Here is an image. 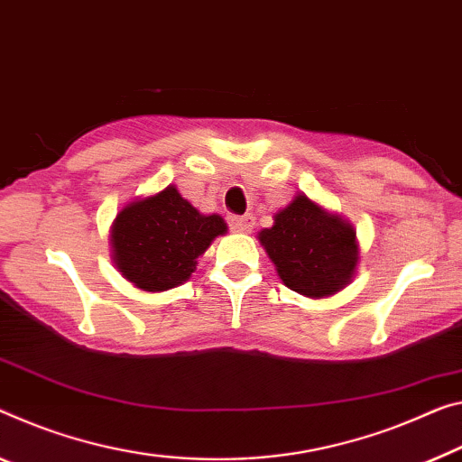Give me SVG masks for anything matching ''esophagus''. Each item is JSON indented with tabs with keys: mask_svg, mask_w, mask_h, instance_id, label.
<instances>
[{
	"mask_svg": "<svg viewBox=\"0 0 462 462\" xmlns=\"http://www.w3.org/2000/svg\"><path fill=\"white\" fill-rule=\"evenodd\" d=\"M229 226L233 231H252L254 229V217H250V215H244V217H239V215H231L229 217Z\"/></svg>",
	"mask_w": 462,
	"mask_h": 462,
	"instance_id": "1",
	"label": "esophagus"
}]
</instances>
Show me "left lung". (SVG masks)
I'll use <instances>...</instances> for the list:
<instances>
[{"label": "left lung", "mask_w": 462, "mask_h": 462, "mask_svg": "<svg viewBox=\"0 0 462 462\" xmlns=\"http://www.w3.org/2000/svg\"><path fill=\"white\" fill-rule=\"evenodd\" d=\"M260 244L289 289L308 297H328L351 281L357 266V244L349 223L328 215L310 198L297 196L276 212Z\"/></svg>", "instance_id": "obj_1"}]
</instances>
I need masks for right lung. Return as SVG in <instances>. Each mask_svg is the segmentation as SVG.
<instances>
[{
	"label": "right lung",
	"mask_w": 462,
	"mask_h": 462,
	"mask_svg": "<svg viewBox=\"0 0 462 462\" xmlns=\"http://www.w3.org/2000/svg\"><path fill=\"white\" fill-rule=\"evenodd\" d=\"M226 231L218 215L204 217L173 186L132 202L111 231L113 260L144 291H167L188 281L210 241Z\"/></svg>",
	"instance_id": "1"
}]
</instances>
